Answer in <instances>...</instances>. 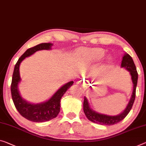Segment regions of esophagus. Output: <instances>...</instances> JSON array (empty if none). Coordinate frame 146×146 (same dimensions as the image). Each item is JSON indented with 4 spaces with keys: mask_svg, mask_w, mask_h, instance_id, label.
Segmentation results:
<instances>
[{
    "mask_svg": "<svg viewBox=\"0 0 146 146\" xmlns=\"http://www.w3.org/2000/svg\"><path fill=\"white\" fill-rule=\"evenodd\" d=\"M77 84H80V85H81V86H82V80L78 81V82H77Z\"/></svg>",
    "mask_w": 146,
    "mask_h": 146,
    "instance_id": "34e87169",
    "label": "esophagus"
}]
</instances>
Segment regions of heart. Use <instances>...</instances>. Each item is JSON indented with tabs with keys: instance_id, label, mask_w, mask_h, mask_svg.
<instances>
[{
	"instance_id": "1",
	"label": "heart",
	"mask_w": 146,
	"mask_h": 146,
	"mask_svg": "<svg viewBox=\"0 0 146 146\" xmlns=\"http://www.w3.org/2000/svg\"><path fill=\"white\" fill-rule=\"evenodd\" d=\"M106 51L102 48L86 49L82 52V60L87 64L98 63L104 59Z\"/></svg>"
}]
</instances>
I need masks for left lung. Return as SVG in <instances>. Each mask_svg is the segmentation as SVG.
Instances as JSON below:
<instances>
[{"instance_id":"left-lung-1","label":"left lung","mask_w":146,"mask_h":146,"mask_svg":"<svg viewBox=\"0 0 146 146\" xmlns=\"http://www.w3.org/2000/svg\"><path fill=\"white\" fill-rule=\"evenodd\" d=\"M121 67L125 68L129 72L131 76V80L133 84V93H132L131 97L130 98V100L128 103L126 108L121 113L118 114L117 115H108L98 113L97 111H95L91 108L88 100L85 96L84 101V111L86 114L87 118L91 121L103 125H112L122 121L127 115L129 111H131L134 104V100H135L136 89L138 82V72L136 71V68L135 64H134L133 59L128 53H125V55H123Z\"/></svg>"}]
</instances>
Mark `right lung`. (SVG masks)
Here are the masks:
<instances>
[{
	"mask_svg": "<svg viewBox=\"0 0 146 146\" xmlns=\"http://www.w3.org/2000/svg\"><path fill=\"white\" fill-rule=\"evenodd\" d=\"M52 46L53 44L51 43H42L28 49L17 60L13 70L11 84V93L13 102L19 113L23 117L33 122L48 121L57 117L60 111V99L62 96L74 84L73 81L68 82L58 89L50 99L38 104L29 102L20 95L18 85L21 82L19 74V66L21 62L26 57L34 54L37 51L51 50Z\"/></svg>",
	"mask_w": 146,
	"mask_h": 146,
	"instance_id": "add662e5",
	"label": "right lung"
}]
</instances>
